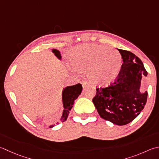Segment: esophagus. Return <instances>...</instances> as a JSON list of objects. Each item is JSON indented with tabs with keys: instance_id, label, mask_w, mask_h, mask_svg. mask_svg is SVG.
I'll return each mask as SVG.
<instances>
[{
	"instance_id": "obj_1",
	"label": "esophagus",
	"mask_w": 159,
	"mask_h": 159,
	"mask_svg": "<svg viewBox=\"0 0 159 159\" xmlns=\"http://www.w3.org/2000/svg\"><path fill=\"white\" fill-rule=\"evenodd\" d=\"M81 84L83 85V88H85L86 87H88V86L89 85V83L87 81V80H83V81L81 82Z\"/></svg>"
}]
</instances>
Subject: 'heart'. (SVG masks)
Returning a JSON list of instances; mask_svg holds the SVG:
<instances>
[{
	"label": "heart",
	"mask_w": 159,
	"mask_h": 159,
	"mask_svg": "<svg viewBox=\"0 0 159 159\" xmlns=\"http://www.w3.org/2000/svg\"><path fill=\"white\" fill-rule=\"evenodd\" d=\"M73 70L87 71V76L96 85H106L117 79L122 66V58L117 51L96 44L77 46L70 53Z\"/></svg>",
	"instance_id": "b5f03b06"
}]
</instances>
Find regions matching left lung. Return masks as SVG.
Returning a JSON list of instances; mask_svg holds the SVG:
<instances>
[{
	"instance_id": "obj_1",
	"label": "left lung",
	"mask_w": 159,
	"mask_h": 159,
	"mask_svg": "<svg viewBox=\"0 0 159 159\" xmlns=\"http://www.w3.org/2000/svg\"><path fill=\"white\" fill-rule=\"evenodd\" d=\"M123 63L116 80L104 88H97L92 102L101 117L122 126L132 122L143 111L148 92L140 90L141 80L148 76L143 62L131 52L119 49Z\"/></svg>"
}]
</instances>
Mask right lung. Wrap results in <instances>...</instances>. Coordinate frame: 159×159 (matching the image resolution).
I'll use <instances>...</instances> for the list:
<instances>
[{"mask_svg":"<svg viewBox=\"0 0 159 159\" xmlns=\"http://www.w3.org/2000/svg\"><path fill=\"white\" fill-rule=\"evenodd\" d=\"M52 52L55 54L57 58L59 60H61L62 56L60 54V52L57 49H52ZM83 89V87L81 84L78 83L76 85H71V86H67V87L65 88L62 89V105L64 110L62 111V117L60 118V121L61 122H65L67 120V117L69 114H70V111L73 107L74 104V101L76 100L78 97L81 94ZM57 124H59L57 122ZM54 126V125H51L49 128H52Z\"/></svg>","mask_w":159,"mask_h":159,"instance_id":"add662e5","label":"right lung"}]
</instances>
